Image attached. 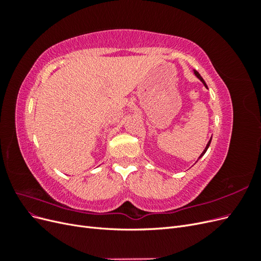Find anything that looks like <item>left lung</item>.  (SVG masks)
Segmentation results:
<instances>
[{"instance_id": "obj_1", "label": "left lung", "mask_w": 261, "mask_h": 261, "mask_svg": "<svg viewBox=\"0 0 261 261\" xmlns=\"http://www.w3.org/2000/svg\"><path fill=\"white\" fill-rule=\"evenodd\" d=\"M194 73H195V75H196V76H197V77H198V78H199V80H200V81H201V82H202V84H203V85H204V87H207V85H206V83H204V81H203V78H202V77H201V76H200V74H199V73H198V72H197V70H194ZM211 138H212V137H211ZM211 138H210V140H209V141H208V144H207V146H206V148H204V150H203V151H202V153H201V154H200V156H199V158H198V160H199V159H200V158H201V156H202V155H203V154H204V153H206V151H207V149H208V148H209V146H210V143H211Z\"/></svg>"}]
</instances>
